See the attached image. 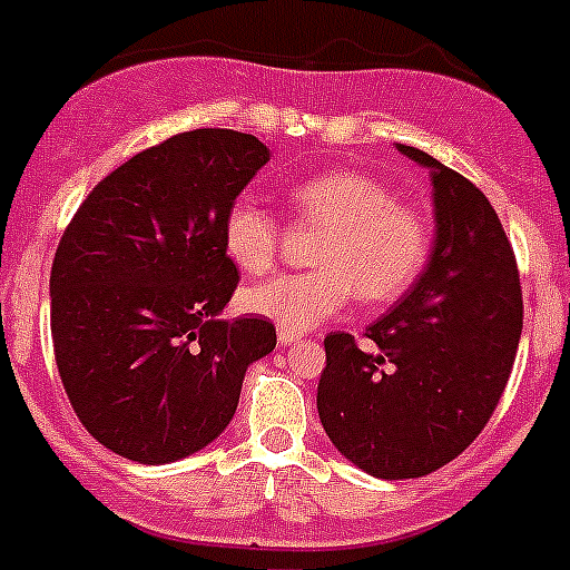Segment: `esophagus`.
Returning <instances> with one entry per match:
<instances>
[{"mask_svg":"<svg viewBox=\"0 0 570 570\" xmlns=\"http://www.w3.org/2000/svg\"><path fill=\"white\" fill-rule=\"evenodd\" d=\"M297 342H301V336L289 334V331H284V328H278V345H281V347L297 345Z\"/></svg>","mask_w":570,"mask_h":570,"instance_id":"obj_1","label":"esophagus"}]
</instances>
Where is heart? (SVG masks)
<instances>
[{"label": "heart", "mask_w": 570, "mask_h": 570, "mask_svg": "<svg viewBox=\"0 0 570 570\" xmlns=\"http://www.w3.org/2000/svg\"><path fill=\"white\" fill-rule=\"evenodd\" d=\"M289 206L323 225L308 273H284L242 292V306L289 334L336 317L353 292L386 303L409 289L429 258V225L397 206L384 184L362 173H323L289 189ZM281 225L253 197H236L223 217V250L242 273H264L278 253Z\"/></svg>", "instance_id": "obj_1"}]
</instances>
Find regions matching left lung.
Returning <instances> with one entry per match:
<instances>
[{
  "label": "left lung",
  "mask_w": 570,
  "mask_h": 570,
  "mask_svg": "<svg viewBox=\"0 0 570 570\" xmlns=\"http://www.w3.org/2000/svg\"><path fill=\"white\" fill-rule=\"evenodd\" d=\"M434 245L401 301L351 334L325 336L317 412L334 449L375 479H417L479 438L510 381L523 328L515 253L488 197L429 153Z\"/></svg>",
  "instance_id": "left-lung-1"
}]
</instances>
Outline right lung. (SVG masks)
Masks as SVG:
<instances>
[{"instance_id":"right-lung-1","label":"right lung","mask_w":570,"mask_h":570,"mask_svg":"<svg viewBox=\"0 0 570 570\" xmlns=\"http://www.w3.org/2000/svg\"><path fill=\"white\" fill-rule=\"evenodd\" d=\"M269 161L256 136L178 132L99 180L55 250L60 381L94 440L138 465L186 460L234 420L264 317L225 320L239 273L223 217Z\"/></svg>"}]
</instances>
